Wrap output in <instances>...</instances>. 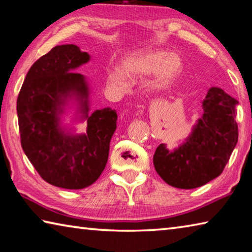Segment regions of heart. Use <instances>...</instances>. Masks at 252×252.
<instances>
[{
    "label": "heart",
    "mask_w": 252,
    "mask_h": 252,
    "mask_svg": "<svg viewBox=\"0 0 252 252\" xmlns=\"http://www.w3.org/2000/svg\"><path fill=\"white\" fill-rule=\"evenodd\" d=\"M185 70V60L179 53L164 49H148L130 55L122 62L121 70L109 67L106 80L117 90H126L129 81L136 82L152 75L151 85L163 89L176 82Z\"/></svg>",
    "instance_id": "heart-1"
}]
</instances>
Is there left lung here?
Here are the masks:
<instances>
[{
	"label": "left lung",
	"mask_w": 252,
	"mask_h": 252,
	"mask_svg": "<svg viewBox=\"0 0 252 252\" xmlns=\"http://www.w3.org/2000/svg\"><path fill=\"white\" fill-rule=\"evenodd\" d=\"M239 102L212 87L202 101L203 113L178 148L160 144L153 156L158 174L179 189H194L222 173L238 142L236 106Z\"/></svg>",
	"instance_id": "obj_1"
}]
</instances>
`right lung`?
<instances>
[{"label": "right lung", "instance_id": "right-lung-1", "mask_svg": "<svg viewBox=\"0 0 252 252\" xmlns=\"http://www.w3.org/2000/svg\"><path fill=\"white\" fill-rule=\"evenodd\" d=\"M90 60L74 44L57 45L31 66L18 96L25 156L43 180L63 189H84L99 179L117 130L114 109L90 113V85L74 72ZM71 109L72 122L87 121L85 134L63 122Z\"/></svg>", "mask_w": 252, "mask_h": 252}]
</instances>
